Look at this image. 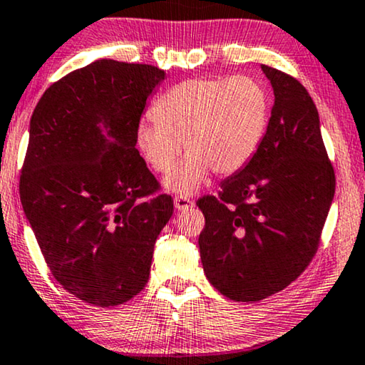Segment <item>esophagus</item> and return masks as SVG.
Here are the masks:
<instances>
[{"label":"esophagus","instance_id":"obj_1","mask_svg":"<svg viewBox=\"0 0 365 365\" xmlns=\"http://www.w3.org/2000/svg\"><path fill=\"white\" fill-rule=\"evenodd\" d=\"M173 205H175V208L178 210V212H183V210L192 207L193 202L188 197H182V195H180V197L173 198Z\"/></svg>","mask_w":365,"mask_h":365}]
</instances>
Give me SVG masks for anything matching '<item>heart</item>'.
<instances>
[{"instance_id":"b5f03b06","label":"heart","mask_w":365,"mask_h":365,"mask_svg":"<svg viewBox=\"0 0 365 365\" xmlns=\"http://www.w3.org/2000/svg\"><path fill=\"white\" fill-rule=\"evenodd\" d=\"M269 96L253 78H197L183 81L153 106L155 122L137 127L135 143L147 165L168 173L165 188L190 195L210 172L232 175L251 162L269 120Z\"/></svg>"}]
</instances>
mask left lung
<instances>
[{
	"instance_id": "8db88e82",
	"label": "left lung",
	"mask_w": 365,
	"mask_h": 365,
	"mask_svg": "<svg viewBox=\"0 0 365 365\" xmlns=\"http://www.w3.org/2000/svg\"><path fill=\"white\" fill-rule=\"evenodd\" d=\"M274 92L264 138L251 162L198 200V246L215 289L261 301L291 284L314 256L336 190L319 114L299 81L261 66Z\"/></svg>"
}]
</instances>
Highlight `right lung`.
Listing matches in <instances>:
<instances>
[{
    "label": "right lung",
    "mask_w": 365,
    "mask_h": 365,
    "mask_svg": "<svg viewBox=\"0 0 365 365\" xmlns=\"http://www.w3.org/2000/svg\"><path fill=\"white\" fill-rule=\"evenodd\" d=\"M165 71L99 59L54 82L31 115L19 197L51 273L89 304L117 306L148 281L173 200L135 148Z\"/></svg>",
    "instance_id": "add662e5"
}]
</instances>
